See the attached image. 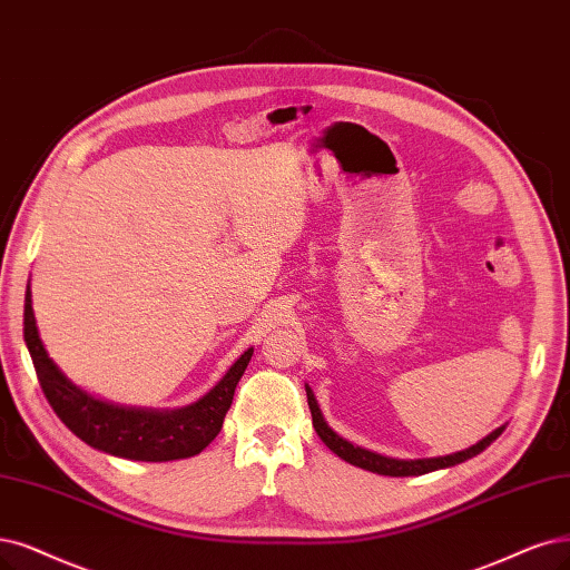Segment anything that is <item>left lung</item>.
Wrapping results in <instances>:
<instances>
[{
	"instance_id": "obj_1",
	"label": "left lung",
	"mask_w": 570,
	"mask_h": 570,
	"mask_svg": "<svg viewBox=\"0 0 570 570\" xmlns=\"http://www.w3.org/2000/svg\"><path fill=\"white\" fill-rule=\"evenodd\" d=\"M305 390H307V404H309V411H312V425H314V430H317V434H320V439L324 441V444L335 455L343 458L345 462H350V465L368 470V472H375V474H385V476H417V474H428V472H434V470L453 468V465H458V462H465V460L479 455L481 451H487L493 444V441L502 434V430H504V428H498L487 439H481L479 444H474V446H470L465 451H458L453 455L425 458V460H394V458L377 455V453L360 449V446H352L350 441H345L343 436L335 434L326 425V420H324V415H322V411L317 406V399H314L312 390L307 385H305Z\"/></svg>"
}]
</instances>
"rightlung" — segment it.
Returning <instances> with one entry per match:
<instances>
[{
    "label": "right lung",
    "instance_id": "add662e5",
    "mask_svg": "<svg viewBox=\"0 0 570 570\" xmlns=\"http://www.w3.org/2000/svg\"><path fill=\"white\" fill-rule=\"evenodd\" d=\"M23 335L41 392H45L47 402L66 423V428L77 434L83 444L98 451L145 462L180 460L202 453L218 436L225 413L232 406L235 387L253 354V347L246 350L232 364L223 381L206 396H202L197 404L180 411H140L100 402V399H94L75 387L58 371L39 341L30 286L26 291Z\"/></svg>",
    "mask_w": 570,
    "mask_h": 570
}]
</instances>
